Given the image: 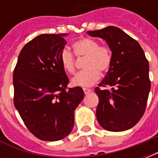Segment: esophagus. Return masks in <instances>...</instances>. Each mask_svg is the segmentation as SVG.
I'll return each instance as SVG.
<instances>
[{"label":"esophagus","mask_w":158,"mask_h":158,"mask_svg":"<svg viewBox=\"0 0 158 158\" xmlns=\"http://www.w3.org/2000/svg\"><path fill=\"white\" fill-rule=\"evenodd\" d=\"M83 90H84V93H85V95H87V94H89V93L91 92V89H87V88H84V89H83Z\"/></svg>","instance_id":"obj_1"}]
</instances>
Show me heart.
<instances>
[{
    "instance_id": "1",
    "label": "heart",
    "mask_w": 158,
    "mask_h": 158,
    "mask_svg": "<svg viewBox=\"0 0 158 158\" xmlns=\"http://www.w3.org/2000/svg\"><path fill=\"white\" fill-rule=\"evenodd\" d=\"M75 55L79 57H85L84 69L76 73L71 80L73 85L88 87L99 80L100 72H108L113 64V53L109 47L100 45L96 40L82 38L73 44ZM60 63L66 73H73L76 69L75 56L68 49H63L59 55Z\"/></svg>"
}]
</instances>
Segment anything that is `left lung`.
Listing matches in <instances>:
<instances>
[{
  "label": "left lung",
  "mask_w": 158,
  "mask_h": 158,
  "mask_svg": "<svg viewBox=\"0 0 158 158\" xmlns=\"http://www.w3.org/2000/svg\"><path fill=\"white\" fill-rule=\"evenodd\" d=\"M87 33L105 40L113 53L112 67L95 89L97 121L108 131L127 130L146 110L151 89L148 61L139 43L117 27Z\"/></svg>",
  "instance_id": "8db88e82"
}]
</instances>
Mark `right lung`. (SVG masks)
I'll return each instance as SVG.
<instances>
[{
  "instance_id": "obj_1",
  "label": "right lung",
  "mask_w": 158,
  "mask_h": 158,
  "mask_svg": "<svg viewBox=\"0 0 158 158\" xmlns=\"http://www.w3.org/2000/svg\"><path fill=\"white\" fill-rule=\"evenodd\" d=\"M62 35L44 34L26 44L13 71V103L30 132L56 141L72 131L74 110L84 98L81 87L69 88L59 55L66 45Z\"/></svg>"
}]
</instances>
